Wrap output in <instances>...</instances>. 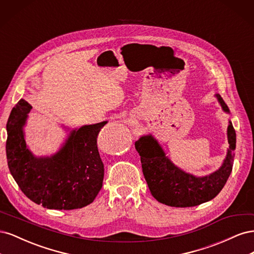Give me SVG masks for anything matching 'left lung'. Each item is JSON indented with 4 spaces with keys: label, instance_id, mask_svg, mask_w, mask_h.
<instances>
[{
    "label": "left lung",
    "instance_id": "left-lung-1",
    "mask_svg": "<svg viewBox=\"0 0 254 254\" xmlns=\"http://www.w3.org/2000/svg\"><path fill=\"white\" fill-rule=\"evenodd\" d=\"M215 96L222 110L230 113L221 96ZM227 135L229 148L224 162L217 171L202 177L189 174L175 165L152 134L142 135L134 145L141 156L143 175L151 195L159 202L175 207L195 206L216 197L233 167L236 133L231 121H229Z\"/></svg>",
    "mask_w": 254,
    "mask_h": 254
}]
</instances>
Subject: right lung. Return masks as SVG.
Masks as SVG:
<instances>
[{"mask_svg":"<svg viewBox=\"0 0 254 254\" xmlns=\"http://www.w3.org/2000/svg\"><path fill=\"white\" fill-rule=\"evenodd\" d=\"M30 109L32 106L20 99L6 125V157L14 181L27 198L47 209L74 210L93 202L104 180L97 135L108 122L67 128L70 132L56 153L37 157L25 141Z\"/></svg>","mask_w":254,"mask_h":254,"instance_id":"1","label":"right lung"}]
</instances>
